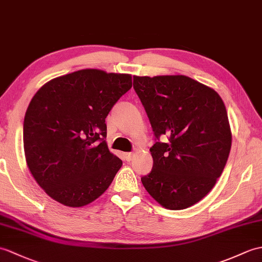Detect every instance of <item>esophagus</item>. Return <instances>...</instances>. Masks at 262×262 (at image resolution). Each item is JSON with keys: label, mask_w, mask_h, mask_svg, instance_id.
Instances as JSON below:
<instances>
[{"label": "esophagus", "mask_w": 262, "mask_h": 262, "mask_svg": "<svg viewBox=\"0 0 262 262\" xmlns=\"http://www.w3.org/2000/svg\"><path fill=\"white\" fill-rule=\"evenodd\" d=\"M133 155H134L133 153H125V154H124V156H125V160H126V161H128V162H129V161H132V159H133Z\"/></svg>", "instance_id": "1"}]
</instances>
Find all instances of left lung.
I'll list each match as a JSON object with an SVG mask.
<instances>
[{
    "instance_id": "8db88e82",
    "label": "left lung",
    "mask_w": 262,
    "mask_h": 262,
    "mask_svg": "<svg viewBox=\"0 0 262 262\" xmlns=\"http://www.w3.org/2000/svg\"><path fill=\"white\" fill-rule=\"evenodd\" d=\"M133 86L155 136L153 168L142 183L164 208H190L213 188L228 161L226 106L216 91L186 76H135Z\"/></svg>"
}]
</instances>
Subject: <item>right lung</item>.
I'll list each match as a JSON object with an SVG mask.
<instances>
[{
	"instance_id": "1",
	"label": "right lung",
	"mask_w": 262,
	"mask_h": 262,
	"mask_svg": "<svg viewBox=\"0 0 262 262\" xmlns=\"http://www.w3.org/2000/svg\"><path fill=\"white\" fill-rule=\"evenodd\" d=\"M132 76L83 69L54 78L29 103L23 146L30 172L49 196L71 208L93 202L121 167L106 143L105 119Z\"/></svg>"
}]
</instances>
